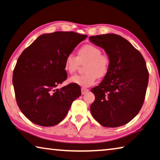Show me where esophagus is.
<instances>
[{"instance_id": "1", "label": "esophagus", "mask_w": 160, "mask_h": 160, "mask_svg": "<svg viewBox=\"0 0 160 160\" xmlns=\"http://www.w3.org/2000/svg\"><path fill=\"white\" fill-rule=\"evenodd\" d=\"M88 91H89V90H88V89H86V88H81V92H82V95H84V94L87 93Z\"/></svg>"}]
</instances>
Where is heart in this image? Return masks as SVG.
I'll return each instance as SVG.
<instances>
[{
  "label": "heart",
  "mask_w": 160,
  "mask_h": 160,
  "mask_svg": "<svg viewBox=\"0 0 160 160\" xmlns=\"http://www.w3.org/2000/svg\"><path fill=\"white\" fill-rule=\"evenodd\" d=\"M85 62V74L70 78V82L83 88L90 87L95 84L97 78H102L107 75L110 70V58L102 54L100 48L92 44L80 47L78 50L76 57L72 54L67 55L64 62V70L69 74H73L80 64Z\"/></svg>",
  "instance_id": "b5f03b06"
}]
</instances>
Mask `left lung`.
I'll list each match as a JSON object with an SVG mask.
<instances>
[{"instance_id": "8db88e82", "label": "left lung", "mask_w": 160, "mask_h": 160, "mask_svg": "<svg viewBox=\"0 0 160 160\" xmlns=\"http://www.w3.org/2000/svg\"><path fill=\"white\" fill-rule=\"evenodd\" d=\"M89 39L103 48L110 60L107 75L91 89L95 96L90 105L91 114L106 128L125 125L138 115L143 105L149 80L145 60L120 35L109 33Z\"/></svg>"}]
</instances>
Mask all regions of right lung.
I'll return each mask as SVG.
<instances>
[{
    "instance_id": "right-lung-1",
    "label": "right lung",
    "mask_w": 160,
    "mask_h": 160,
    "mask_svg": "<svg viewBox=\"0 0 160 160\" xmlns=\"http://www.w3.org/2000/svg\"><path fill=\"white\" fill-rule=\"evenodd\" d=\"M88 35L58 31L40 35L22 51L12 74L16 102L22 114L36 125L50 127L60 122L75 99L79 85L57 86L66 80L67 55Z\"/></svg>"
}]
</instances>
